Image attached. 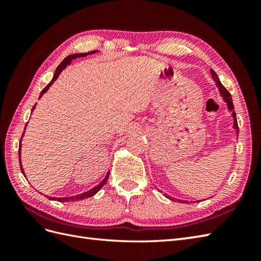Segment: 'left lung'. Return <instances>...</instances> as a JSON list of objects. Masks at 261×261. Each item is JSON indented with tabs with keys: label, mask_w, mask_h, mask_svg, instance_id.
<instances>
[{
	"label": "left lung",
	"mask_w": 261,
	"mask_h": 261,
	"mask_svg": "<svg viewBox=\"0 0 261 261\" xmlns=\"http://www.w3.org/2000/svg\"><path fill=\"white\" fill-rule=\"evenodd\" d=\"M211 74H212L213 81L215 82L216 86H218V88H219L221 96L223 97L224 102H226V105H228V109H229V111H231V112H232V116H233V127H234L236 131H237V135H239V126H238L237 114H236V112H234V107H233V102H232L231 94L229 93V91L226 90V88H225L222 84H221V82H220V80H219L218 75H216V73H215V71H214L213 69H211ZM166 197H168L169 199H173V201H174V198H170L169 196H166ZM178 202H186V201H181V199H178Z\"/></svg>",
	"instance_id": "8db88e82"
}]
</instances>
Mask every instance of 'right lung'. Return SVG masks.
I'll return each mask as SVG.
<instances>
[{
    "mask_svg": "<svg viewBox=\"0 0 261 261\" xmlns=\"http://www.w3.org/2000/svg\"><path fill=\"white\" fill-rule=\"evenodd\" d=\"M95 53H97V50L90 51V53H85V54H74V55H69L68 57H66V58L63 60V62L59 64L58 67L56 68V71H55V74H54V77H53L51 82L49 83V84L41 91L40 96H39V98H40V97L43 95V94H45V93L49 90V87H50V86L54 84V82L58 79V76L60 75V73H62V71H63L66 67H67V65H69V64L71 63V60L76 59V58H80V57H85V56H87V55H92V54H95ZM35 108H36V105L32 108V111L35 110ZM25 127H27V125H25ZM25 127H24V131H25ZM23 135H24V134H23ZM23 135H22V137H23ZM21 140H22V139H21ZM21 140H20V146H19V162H20L21 171H22V173H23V175H24L23 168H22V165H21ZM109 175H110V173L107 174V176H105V178H104L101 182H99V184H98L97 186L91 188L90 191H87V192H85V193H82V194H79V195L70 196V197H48V198H49V199H53V201H58V202H70V201H71V202H75V201H81V199H85V198H88V197H92V196L95 195V194L105 185V182H107V180L109 179Z\"/></svg>",
    "mask_w": 261,
    "mask_h": 261,
    "instance_id": "1",
    "label": "right lung"
}]
</instances>
